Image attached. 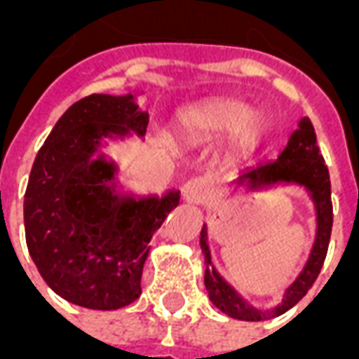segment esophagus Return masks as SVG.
Returning <instances> with one entry per match:
<instances>
[{
    "label": "esophagus",
    "instance_id": "obj_1",
    "mask_svg": "<svg viewBox=\"0 0 359 359\" xmlns=\"http://www.w3.org/2000/svg\"><path fill=\"white\" fill-rule=\"evenodd\" d=\"M182 200L192 203H205L213 196V190L203 179H190L180 188Z\"/></svg>",
    "mask_w": 359,
    "mask_h": 359
}]
</instances>
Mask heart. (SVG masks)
<instances>
[{
    "mask_svg": "<svg viewBox=\"0 0 359 359\" xmlns=\"http://www.w3.org/2000/svg\"><path fill=\"white\" fill-rule=\"evenodd\" d=\"M180 125L192 136H219L233 133L234 144L238 148H246L256 142L262 121L256 113H248L242 103L219 100L187 111L180 117Z\"/></svg>",
    "mask_w": 359,
    "mask_h": 359,
    "instance_id": "obj_1",
    "label": "heart"
}]
</instances>
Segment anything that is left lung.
Instances as JSON below:
<instances>
[{"label":"left lung","mask_w":359,"mask_h":359,"mask_svg":"<svg viewBox=\"0 0 359 359\" xmlns=\"http://www.w3.org/2000/svg\"><path fill=\"white\" fill-rule=\"evenodd\" d=\"M277 182H296L308 190L311 200L316 203L317 213V233L313 248L308 257V264L304 265L302 273L296 277L292 285L286 288L285 298L273 309H257L250 306L225 278L219 275L215 267L211 265L210 246H208V226H202L200 233V246H202L205 264L211 265L205 269V290L210 294L213 306L221 309L233 319L241 321H265L271 317H277L296 306L298 302L308 294V290L316 283L319 271L323 267L329 241H331L332 229V202H331V179L329 169L325 165L323 156L317 148V138L313 125L308 117L298 123V128L290 134L286 148L278 154L275 161H267L248 169L238 175L236 184L246 187L250 190L262 187H271Z\"/></svg>","instance_id":"1"}]
</instances>
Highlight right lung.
<instances>
[{
	"label": "right lung",
	"mask_w": 359,
	"mask_h": 359,
	"mask_svg": "<svg viewBox=\"0 0 359 359\" xmlns=\"http://www.w3.org/2000/svg\"><path fill=\"white\" fill-rule=\"evenodd\" d=\"M133 94H92L61 115L32 165L25 192L28 254L51 290L90 309H118L142 292L148 244L180 194H121L103 138L146 134Z\"/></svg>",
	"instance_id": "add662e5"
}]
</instances>
